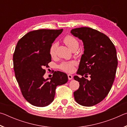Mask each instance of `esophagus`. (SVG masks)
Here are the masks:
<instances>
[{"label": "esophagus", "instance_id": "34e87169", "mask_svg": "<svg viewBox=\"0 0 127 127\" xmlns=\"http://www.w3.org/2000/svg\"><path fill=\"white\" fill-rule=\"evenodd\" d=\"M68 79L69 80H71V79L73 78V76L70 74H68Z\"/></svg>", "mask_w": 127, "mask_h": 127}]
</instances>
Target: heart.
<instances>
[{
    "label": "heart",
    "mask_w": 127,
    "mask_h": 127,
    "mask_svg": "<svg viewBox=\"0 0 127 127\" xmlns=\"http://www.w3.org/2000/svg\"><path fill=\"white\" fill-rule=\"evenodd\" d=\"M64 42L65 43V44L69 49L74 46H78V41L72 36L68 35L65 36L64 38ZM57 46V43H53L50 46V50H49V53H50V54L51 57H54V56L55 55ZM73 65L74 63L72 62H67V63H64L61 64V68L66 72H71L73 70Z\"/></svg>",
    "instance_id": "1"
}]
</instances>
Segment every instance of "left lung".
Returning a JSON list of instances; mask_svg holds the SVG:
<instances>
[{
  "instance_id": "left-lung-1",
  "label": "left lung",
  "mask_w": 127,
  "mask_h": 127,
  "mask_svg": "<svg viewBox=\"0 0 127 127\" xmlns=\"http://www.w3.org/2000/svg\"><path fill=\"white\" fill-rule=\"evenodd\" d=\"M70 33L82 40L84 51L82 55L77 75L78 90L74 92L76 101L85 106H92L104 99L112 87L118 65L117 51L106 35L90 27L72 29Z\"/></svg>"
}]
</instances>
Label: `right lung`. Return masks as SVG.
Listing matches in <instances>:
<instances>
[{
	"label": "right lung",
	"instance_id": "obj_1",
	"mask_svg": "<svg viewBox=\"0 0 127 127\" xmlns=\"http://www.w3.org/2000/svg\"><path fill=\"white\" fill-rule=\"evenodd\" d=\"M61 30H38L31 31L17 42L13 54L15 76L23 97L31 105L46 106L54 99L57 86L67 82L65 73L57 71L45 79V67L51 61L49 50Z\"/></svg>",
	"mask_w": 127,
	"mask_h": 127
}]
</instances>
